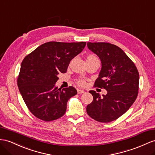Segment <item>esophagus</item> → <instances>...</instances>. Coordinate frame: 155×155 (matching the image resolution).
<instances>
[{
    "instance_id": "esophagus-1",
    "label": "esophagus",
    "mask_w": 155,
    "mask_h": 155,
    "mask_svg": "<svg viewBox=\"0 0 155 155\" xmlns=\"http://www.w3.org/2000/svg\"><path fill=\"white\" fill-rule=\"evenodd\" d=\"M77 92L78 94H83L84 93V91L82 89H77Z\"/></svg>"
}]
</instances>
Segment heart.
<instances>
[{
  "instance_id": "obj_1",
  "label": "heart",
  "mask_w": 155,
  "mask_h": 155,
  "mask_svg": "<svg viewBox=\"0 0 155 155\" xmlns=\"http://www.w3.org/2000/svg\"><path fill=\"white\" fill-rule=\"evenodd\" d=\"M88 57H94V56H93V55H89ZM77 82L79 85H81V86H83L85 84V81L84 80H82V79H80V80H78L77 81Z\"/></svg>"
}]
</instances>
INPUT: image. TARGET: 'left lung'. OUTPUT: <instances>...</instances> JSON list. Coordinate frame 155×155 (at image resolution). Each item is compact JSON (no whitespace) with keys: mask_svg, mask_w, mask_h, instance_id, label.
I'll return each mask as SVG.
<instances>
[{"mask_svg":"<svg viewBox=\"0 0 155 155\" xmlns=\"http://www.w3.org/2000/svg\"><path fill=\"white\" fill-rule=\"evenodd\" d=\"M88 49L96 54L101 68L95 86L107 91L103 97L90 91L93 101L86 107L88 115L100 122H109L124 114L136 100L139 89L138 71L121 48L107 42H88Z\"/></svg>","mask_w":155,"mask_h":155,"instance_id":"1","label":"left lung"}]
</instances>
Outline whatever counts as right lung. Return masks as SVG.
I'll return each instance as SVG.
<instances>
[{
  "label": "right lung",
  "mask_w": 155,
  "mask_h": 155,
  "mask_svg": "<svg viewBox=\"0 0 155 155\" xmlns=\"http://www.w3.org/2000/svg\"><path fill=\"white\" fill-rule=\"evenodd\" d=\"M86 42H46L23 59L18 78L23 100L31 113L44 121L61 117L67 103L77 94L73 86L58 88V74L84 48Z\"/></svg>",
  "instance_id": "obj_1"
}]
</instances>
